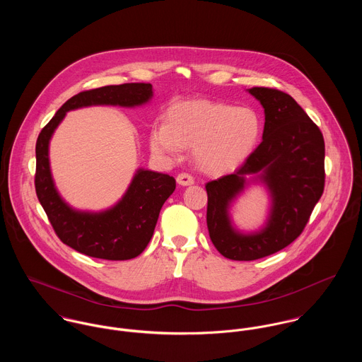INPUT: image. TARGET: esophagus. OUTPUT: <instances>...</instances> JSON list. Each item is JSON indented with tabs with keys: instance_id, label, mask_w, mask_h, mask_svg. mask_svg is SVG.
Returning a JSON list of instances; mask_svg holds the SVG:
<instances>
[{
	"instance_id": "esophagus-1",
	"label": "esophagus",
	"mask_w": 362,
	"mask_h": 362,
	"mask_svg": "<svg viewBox=\"0 0 362 362\" xmlns=\"http://www.w3.org/2000/svg\"><path fill=\"white\" fill-rule=\"evenodd\" d=\"M177 182L182 187H188V185H192L195 181H194V177L187 174V173H181L177 175Z\"/></svg>"
}]
</instances>
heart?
Listing matches in <instances>:
<instances>
[{
    "instance_id": "heart-1",
    "label": "heart",
    "mask_w": 362,
    "mask_h": 362,
    "mask_svg": "<svg viewBox=\"0 0 362 362\" xmlns=\"http://www.w3.org/2000/svg\"><path fill=\"white\" fill-rule=\"evenodd\" d=\"M260 132V115L251 107L191 100L174 104L167 112V121L153 127L151 148L163 156L194 148V158L201 170L224 174L238 168L251 156Z\"/></svg>"
}]
</instances>
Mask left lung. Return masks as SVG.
Instances as JSON below:
<instances>
[{"label":"left lung","instance_id":"8db88e82","mask_svg":"<svg viewBox=\"0 0 362 362\" xmlns=\"http://www.w3.org/2000/svg\"><path fill=\"white\" fill-rule=\"evenodd\" d=\"M264 110L262 142L234 171L206 184V221L216 250L233 260H255L290 245L304 230L325 188V141L320 129L290 95L252 88ZM251 183L268 191L265 224L241 232L229 210Z\"/></svg>","mask_w":362,"mask_h":362}]
</instances>
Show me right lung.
<instances>
[{
    "instance_id": "right-lung-1",
    "label": "right lung",
    "mask_w": 362,
    "mask_h": 362,
    "mask_svg": "<svg viewBox=\"0 0 362 362\" xmlns=\"http://www.w3.org/2000/svg\"><path fill=\"white\" fill-rule=\"evenodd\" d=\"M153 98L151 83H124L81 92L61 105L36 142L35 187L58 238L75 251L92 258L127 260L148 247L160 209L175 189L167 174L138 168L122 198L100 211L78 210L59 195L50 167V141L57 127L71 110L90 105L139 107Z\"/></svg>"
}]
</instances>
